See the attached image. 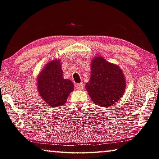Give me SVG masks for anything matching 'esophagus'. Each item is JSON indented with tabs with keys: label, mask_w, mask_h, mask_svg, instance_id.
Returning a JSON list of instances; mask_svg holds the SVG:
<instances>
[{
	"label": "esophagus",
	"mask_w": 159,
	"mask_h": 159,
	"mask_svg": "<svg viewBox=\"0 0 159 159\" xmlns=\"http://www.w3.org/2000/svg\"><path fill=\"white\" fill-rule=\"evenodd\" d=\"M76 88L77 89H82L83 88V83H79V84H76Z\"/></svg>",
	"instance_id": "1"
}]
</instances>
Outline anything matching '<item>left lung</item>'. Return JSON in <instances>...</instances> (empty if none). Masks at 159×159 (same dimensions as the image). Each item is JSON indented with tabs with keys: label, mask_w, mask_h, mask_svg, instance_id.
I'll use <instances>...</instances> for the list:
<instances>
[{
	"label": "left lung",
	"mask_w": 159,
	"mask_h": 159,
	"mask_svg": "<svg viewBox=\"0 0 159 159\" xmlns=\"http://www.w3.org/2000/svg\"><path fill=\"white\" fill-rule=\"evenodd\" d=\"M125 88V76L119 67L102 57H94L85 88L95 104L106 107L112 105L122 97Z\"/></svg>",
	"instance_id": "obj_1"
}]
</instances>
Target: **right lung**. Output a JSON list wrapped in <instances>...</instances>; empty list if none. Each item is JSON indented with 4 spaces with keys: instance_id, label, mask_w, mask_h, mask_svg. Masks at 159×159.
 <instances>
[{
    "instance_id": "1",
    "label": "right lung",
    "mask_w": 159,
    "mask_h": 159,
    "mask_svg": "<svg viewBox=\"0 0 159 159\" xmlns=\"http://www.w3.org/2000/svg\"><path fill=\"white\" fill-rule=\"evenodd\" d=\"M62 76L59 60L48 63L38 76L37 87L40 96L52 107L65 104L69 94L74 89L71 80L64 79Z\"/></svg>"
}]
</instances>
